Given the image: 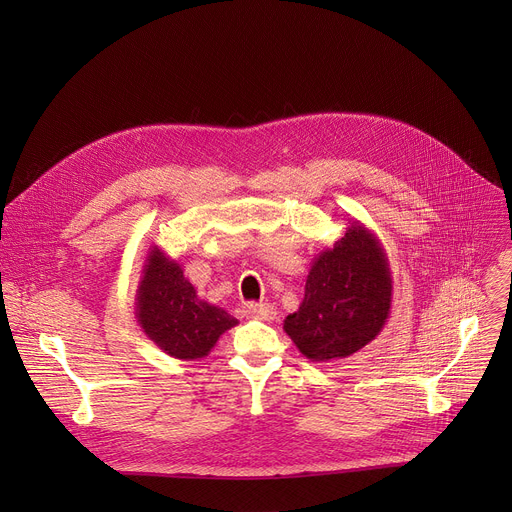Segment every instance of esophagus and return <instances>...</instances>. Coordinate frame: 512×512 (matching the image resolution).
<instances>
[{"instance_id": "obj_1", "label": "esophagus", "mask_w": 512, "mask_h": 512, "mask_svg": "<svg viewBox=\"0 0 512 512\" xmlns=\"http://www.w3.org/2000/svg\"><path fill=\"white\" fill-rule=\"evenodd\" d=\"M245 314L249 316V318H257V320H275V316H277V308L275 306H271V304H247L245 306Z\"/></svg>"}]
</instances>
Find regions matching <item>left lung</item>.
<instances>
[{
    "label": "left lung",
    "instance_id": "1",
    "mask_svg": "<svg viewBox=\"0 0 512 512\" xmlns=\"http://www.w3.org/2000/svg\"><path fill=\"white\" fill-rule=\"evenodd\" d=\"M393 302L387 253L356 218L340 241L314 257L298 312L283 320L285 334L312 362L346 358L383 330Z\"/></svg>",
    "mask_w": 512,
    "mask_h": 512
}]
</instances>
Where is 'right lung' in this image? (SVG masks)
Segmentation results:
<instances>
[{
  "label": "right lung",
  "mask_w": 512,
  "mask_h": 512,
  "mask_svg": "<svg viewBox=\"0 0 512 512\" xmlns=\"http://www.w3.org/2000/svg\"><path fill=\"white\" fill-rule=\"evenodd\" d=\"M135 318L162 352L182 360L208 356L216 340L239 324L227 310L200 300L182 265L158 245L141 269Z\"/></svg>",
  "instance_id": "add662e5"
}]
</instances>
